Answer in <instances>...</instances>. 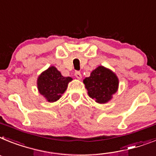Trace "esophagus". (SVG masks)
<instances>
[{
	"mask_svg": "<svg viewBox=\"0 0 156 156\" xmlns=\"http://www.w3.org/2000/svg\"><path fill=\"white\" fill-rule=\"evenodd\" d=\"M74 75H75V77H76L78 79H81V78H82V74H81V73H80L79 71H75Z\"/></svg>",
	"mask_w": 156,
	"mask_h": 156,
	"instance_id": "esophagus-1",
	"label": "esophagus"
}]
</instances>
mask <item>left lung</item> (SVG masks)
Wrapping results in <instances>:
<instances>
[{"instance_id":"obj_1","label":"left lung","mask_w":156,"mask_h":156,"mask_svg":"<svg viewBox=\"0 0 156 156\" xmlns=\"http://www.w3.org/2000/svg\"><path fill=\"white\" fill-rule=\"evenodd\" d=\"M83 82L89 97L99 104L108 102L119 87V78L116 74L103 66L93 70L90 76L85 78Z\"/></svg>"}]
</instances>
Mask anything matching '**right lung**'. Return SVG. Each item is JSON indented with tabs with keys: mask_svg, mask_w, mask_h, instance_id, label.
<instances>
[{
	"mask_svg": "<svg viewBox=\"0 0 156 156\" xmlns=\"http://www.w3.org/2000/svg\"><path fill=\"white\" fill-rule=\"evenodd\" d=\"M70 81H72L70 77H63L57 69L52 66L39 75L37 89L48 102H55L66 91Z\"/></svg>",
	"mask_w": 156,
	"mask_h": 156,
	"instance_id": "add662e5",
	"label": "right lung"
}]
</instances>
